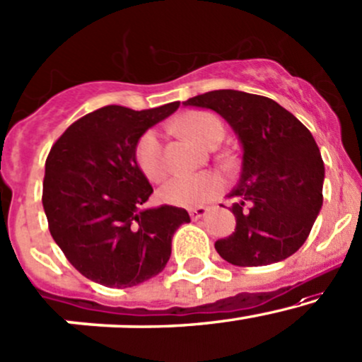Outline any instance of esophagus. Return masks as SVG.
<instances>
[{"instance_id":"esophagus-1","label":"esophagus","mask_w":362,"mask_h":362,"mask_svg":"<svg viewBox=\"0 0 362 362\" xmlns=\"http://www.w3.org/2000/svg\"><path fill=\"white\" fill-rule=\"evenodd\" d=\"M208 211L209 209L208 208H204V206H197V208H192L190 209V218H192L194 221H197V220H201V218H204L206 214H208Z\"/></svg>"}]
</instances>
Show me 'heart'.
I'll return each mask as SVG.
<instances>
[{
	"label": "heart",
	"instance_id": "heart-1",
	"mask_svg": "<svg viewBox=\"0 0 362 362\" xmlns=\"http://www.w3.org/2000/svg\"><path fill=\"white\" fill-rule=\"evenodd\" d=\"M178 127L199 144L209 146L218 137H223V125L216 117L206 111H192L182 117ZM136 163L149 180L158 182L165 177L166 163L163 156V141L160 132L148 130L136 144ZM221 190V180L214 173H196L173 177L158 190L161 202L177 208H192L209 201Z\"/></svg>",
	"mask_w": 362,
	"mask_h": 362
}]
</instances>
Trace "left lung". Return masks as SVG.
Instances as JSON below:
<instances>
[{
  "label": "left lung",
  "mask_w": 362,
  "mask_h": 362,
  "mask_svg": "<svg viewBox=\"0 0 362 362\" xmlns=\"http://www.w3.org/2000/svg\"><path fill=\"white\" fill-rule=\"evenodd\" d=\"M184 106L220 115L240 146L228 194L237 226L216 252L230 264L266 266L299 251L323 206L325 165L311 132L276 101L242 90H211Z\"/></svg>",
  "instance_id": "8db88e82"
}]
</instances>
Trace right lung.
Segmentation results:
<instances>
[{
	"instance_id": "right-lung-1",
	"label": "right lung",
	"mask_w": 362,
	"mask_h": 362,
	"mask_svg": "<svg viewBox=\"0 0 362 362\" xmlns=\"http://www.w3.org/2000/svg\"><path fill=\"white\" fill-rule=\"evenodd\" d=\"M180 103L136 111L105 106L71 123L47 154L42 206L49 232L75 269L105 287H134L163 272L178 226L175 206L142 208L153 194L136 144Z\"/></svg>"
}]
</instances>
